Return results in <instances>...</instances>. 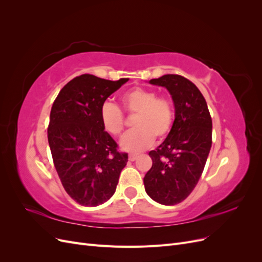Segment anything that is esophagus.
Returning <instances> with one entry per match:
<instances>
[{
    "label": "esophagus",
    "mask_w": 262,
    "mask_h": 262,
    "mask_svg": "<svg viewBox=\"0 0 262 262\" xmlns=\"http://www.w3.org/2000/svg\"><path fill=\"white\" fill-rule=\"evenodd\" d=\"M138 158V155H134V154H131V155H129V161H131V162H134Z\"/></svg>",
    "instance_id": "obj_1"
}]
</instances>
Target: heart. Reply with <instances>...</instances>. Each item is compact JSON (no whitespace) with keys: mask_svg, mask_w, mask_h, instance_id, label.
I'll use <instances>...</instances> for the list:
<instances>
[{"mask_svg":"<svg viewBox=\"0 0 262 262\" xmlns=\"http://www.w3.org/2000/svg\"><path fill=\"white\" fill-rule=\"evenodd\" d=\"M122 104L129 114H137L133 126L120 140V147L129 153H140L153 144L154 138L164 140L173 124V108L169 99L157 97L148 89L136 87L122 95ZM100 122L104 130L119 136L124 128V117L118 106L106 101L100 107Z\"/></svg>","mask_w":262,"mask_h":262,"instance_id":"obj_1","label":"heart"}]
</instances>
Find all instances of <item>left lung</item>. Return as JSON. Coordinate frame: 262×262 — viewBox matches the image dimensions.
<instances>
[{
	"instance_id": "obj_1",
	"label": "left lung",
	"mask_w": 262,
	"mask_h": 262,
	"mask_svg": "<svg viewBox=\"0 0 262 262\" xmlns=\"http://www.w3.org/2000/svg\"><path fill=\"white\" fill-rule=\"evenodd\" d=\"M149 84L169 92L175 120L167 138L148 153L153 165L144 187L154 201L175 205L192 192L202 175L212 145V119L203 95L186 77L166 74Z\"/></svg>"
}]
</instances>
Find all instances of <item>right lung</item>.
Instances as JSON below:
<instances>
[{
	"mask_svg": "<svg viewBox=\"0 0 262 262\" xmlns=\"http://www.w3.org/2000/svg\"><path fill=\"white\" fill-rule=\"evenodd\" d=\"M128 81L83 74L63 87L52 105L48 142L54 167L67 193L84 207H97L114 195L128 162L99 118L101 105Z\"/></svg>",
	"mask_w": 262,
	"mask_h": 262,
	"instance_id": "add662e5",
	"label": "right lung"
}]
</instances>
